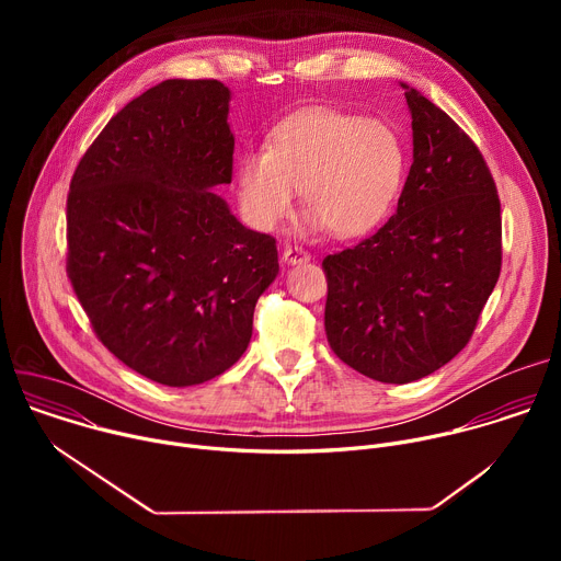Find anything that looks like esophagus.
Segmentation results:
<instances>
[{"mask_svg":"<svg viewBox=\"0 0 561 561\" xmlns=\"http://www.w3.org/2000/svg\"><path fill=\"white\" fill-rule=\"evenodd\" d=\"M284 262L286 264H306V262H310V253L304 251L301 247H286Z\"/></svg>","mask_w":561,"mask_h":561,"instance_id":"1","label":"esophagus"}]
</instances>
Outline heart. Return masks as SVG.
<instances>
[{
	"label": "heart",
	"instance_id": "obj_1",
	"mask_svg": "<svg viewBox=\"0 0 561 561\" xmlns=\"http://www.w3.org/2000/svg\"><path fill=\"white\" fill-rule=\"evenodd\" d=\"M407 150L381 119L308 111L282 124L266 152H249L237 171L247 221L271 232L293 213L301 191L312 226L359 237L379 226L402 191Z\"/></svg>",
	"mask_w": 561,
	"mask_h": 561
}]
</instances>
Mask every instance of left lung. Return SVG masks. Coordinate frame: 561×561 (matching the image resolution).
Wrapping results in <instances>:
<instances>
[{"mask_svg":"<svg viewBox=\"0 0 561 561\" xmlns=\"http://www.w3.org/2000/svg\"><path fill=\"white\" fill-rule=\"evenodd\" d=\"M404 89L413 167L397 210L322 262L333 353L383 383L448 364L470 342L502 271V204L484 154L442 108Z\"/></svg>","mask_w":561,"mask_h":561,"instance_id":"obj_1","label":"left lung"}]
</instances>
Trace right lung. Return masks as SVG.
<instances>
[{
	"instance_id": "1",
	"label": "right lung",
	"mask_w": 561,
	"mask_h": 561,
	"mask_svg": "<svg viewBox=\"0 0 561 561\" xmlns=\"http://www.w3.org/2000/svg\"><path fill=\"white\" fill-rule=\"evenodd\" d=\"M230 91L167 79L95 137L66 199V273L98 340L164 386L228 370L277 277L273 234L239 224L210 188L230 184Z\"/></svg>"
}]
</instances>
